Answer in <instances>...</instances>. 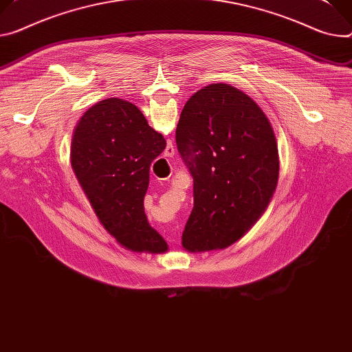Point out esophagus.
<instances>
[{
  "mask_svg": "<svg viewBox=\"0 0 352 352\" xmlns=\"http://www.w3.org/2000/svg\"><path fill=\"white\" fill-rule=\"evenodd\" d=\"M167 150H168V151H167V154H168V155H171V154H174V148H173V146H171V147H170V146H168V148H167Z\"/></svg>",
  "mask_w": 352,
  "mask_h": 352,
  "instance_id": "obj_1",
  "label": "esophagus"
}]
</instances>
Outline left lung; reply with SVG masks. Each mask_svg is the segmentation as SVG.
<instances>
[{"mask_svg": "<svg viewBox=\"0 0 352 352\" xmlns=\"http://www.w3.org/2000/svg\"><path fill=\"white\" fill-rule=\"evenodd\" d=\"M175 142L194 178L182 245L190 252L226 248L254 225L276 188L279 157L271 123L244 92L210 84L186 101Z\"/></svg>", "mask_w": 352, "mask_h": 352, "instance_id": "1", "label": "left lung"}]
</instances>
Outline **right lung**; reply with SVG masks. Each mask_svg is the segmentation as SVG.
<instances>
[{
  "label": "right lung",
  "mask_w": 352,
  "mask_h": 352,
  "mask_svg": "<svg viewBox=\"0 0 352 352\" xmlns=\"http://www.w3.org/2000/svg\"><path fill=\"white\" fill-rule=\"evenodd\" d=\"M166 148L140 109L109 98L80 119L72 143V166L104 228L132 251L168 247L147 221L143 199L150 164Z\"/></svg>",
  "instance_id": "obj_1"
}]
</instances>
